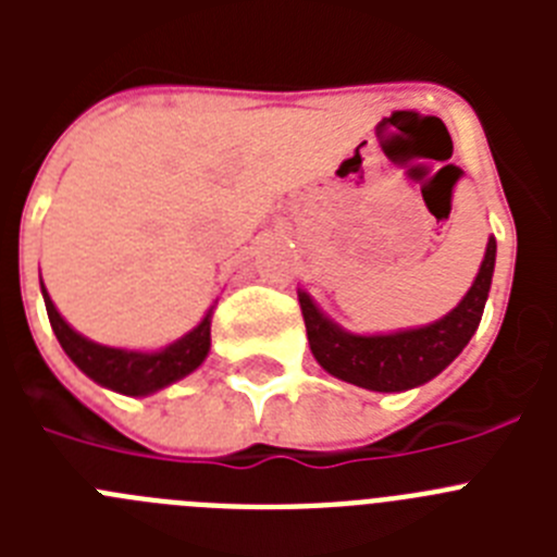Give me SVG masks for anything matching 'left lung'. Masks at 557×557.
I'll use <instances>...</instances> for the list:
<instances>
[{
  "label": "left lung",
  "mask_w": 557,
  "mask_h": 557,
  "mask_svg": "<svg viewBox=\"0 0 557 557\" xmlns=\"http://www.w3.org/2000/svg\"><path fill=\"white\" fill-rule=\"evenodd\" d=\"M496 264V239L488 236L480 273L462 301L441 321L416 329H398L387 334H354L334 323L312 295L298 289L309 348L323 371L376 393H401L424 385L455 362L457 354L469 346L482 321L488 301L491 278Z\"/></svg>",
  "instance_id": "8db88e82"
}]
</instances>
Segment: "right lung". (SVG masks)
<instances>
[{"label":"right lung","instance_id":"1","mask_svg":"<svg viewBox=\"0 0 557 557\" xmlns=\"http://www.w3.org/2000/svg\"><path fill=\"white\" fill-rule=\"evenodd\" d=\"M41 295L44 304H47L52 332H55L58 343L66 351V357L88 379H95L97 385L122 393V396H150V393H159L161 387L189 376L191 371H198L203 366V359L209 357L211 309L206 312V318L198 326L186 332L181 339H175V343H170V346L159 348V351H127V348L100 346L95 339H88L81 332H75L61 318V312L55 309L49 293L44 289V282Z\"/></svg>","mask_w":557,"mask_h":557}]
</instances>
